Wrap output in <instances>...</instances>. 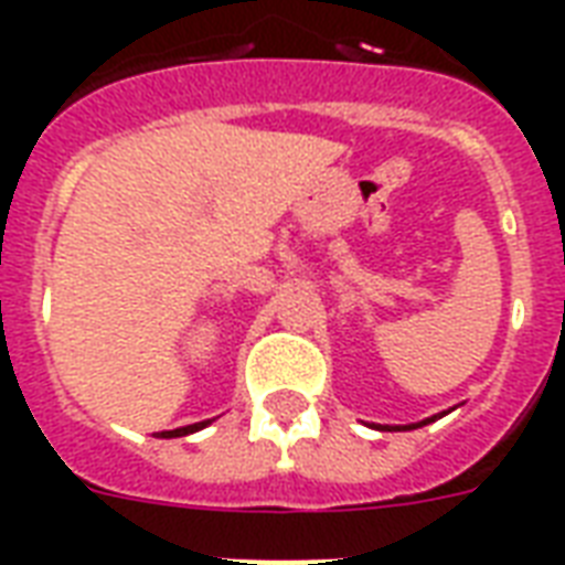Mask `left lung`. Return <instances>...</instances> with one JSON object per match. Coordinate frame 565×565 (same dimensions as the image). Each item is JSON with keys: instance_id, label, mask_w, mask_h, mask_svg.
Segmentation results:
<instances>
[{"instance_id": "left-lung-1", "label": "left lung", "mask_w": 565, "mask_h": 565, "mask_svg": "<svg viewBox=\"0 0 565 565\" xmlns=\"http://www.w3.org/2000/svg\"><path fill=\"white\" fill-rule=\"evenodd\" d=\"M437 416H430V419L425 422H416V425H395V430H413V428H422V425H428V422H434ZM386 430H390V425H386Z\"/></svg>"}]
</instances>
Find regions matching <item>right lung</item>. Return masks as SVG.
<instances>
[{"mask_svg":"<svg viewBox=\"0 0 565 565\" xmlns=\"http://www.w3.org/2000/svg\"><path fill=\"white\" fill-rule=\"evenodd\" d=\"M204 425H211V419H207V422H195V425H188V428L161 430V437H163V439H172V437H188V434H195V430H202Z\"/></svg>","mask_w":565,"mask_h":565,"instance_id":"obj_1","label":"right lung"}]
</instances>
